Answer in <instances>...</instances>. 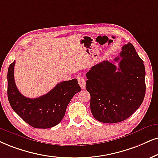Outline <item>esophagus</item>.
Listing matches in <instances>:
<instances>
[{"label": "esophagus", "mask_w": 158, "mask_h": 158, "mask_svg": "<svg viewBox=\"0 0 158 158\" xmlns=\"http://www.w3.org/2000/svg\"><path fill=\"white\" fill-rule=\"evenodd\" d=\"M77 80H78V82H79V85H80V87H81V89H85V85H86V81L85 79H84L83 77H81V76H78Z\"/></svg>", "instance_id": "34e87169"}]
</instances>
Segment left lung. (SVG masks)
<instances>
[{
  "label": "left lung",
  "instance_id": "obj_1",
  "mask_svg": "<svg viewBox=\"0 0 158 158\" xmlns=\"http://www.w3.org/2000/svg\"><path fill=\"white\" fill-rule=\"evenodd\" d=\"M119 57L118 67L105 60L86 74L92 114L103 123L125 120L139 109L145 96V67L132 44L122 47Z\"/></svg>",
  "mask_w": 158,
  "mask_h": 158
}]
</instances>
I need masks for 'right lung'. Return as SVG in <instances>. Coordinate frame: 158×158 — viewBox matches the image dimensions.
Returning <instances> with one entry per match:
<instances>
[{"label":"right lung","instance_id":"add662e5","mask_svg":"<svg viewBox=\"0 0 158 158\" xmlns=\"http://www.w3.org/2000/svg\"><path fill=\"white\" fill-rule=\"evenodd\" d=\"M15 61L8 69V99L11 108L24 121L35 128H49L60 123L69 103L81 91L77 79L61 81L49 93L28 98L19 93L14 77Z\"/></svg>","mask_w":158,"mask_h":158}]
</instances>
